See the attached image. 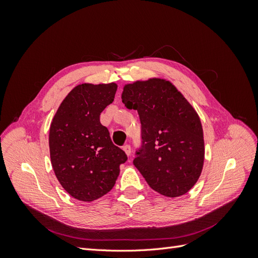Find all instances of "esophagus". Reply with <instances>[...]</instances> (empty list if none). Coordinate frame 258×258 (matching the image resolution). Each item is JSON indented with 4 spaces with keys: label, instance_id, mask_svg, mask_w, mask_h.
I'll use <instances>...</instances> for the list:
<instances>
[{
    "label": "esophagus",
    "instance_id": "34e87169",
    "mask_svg": "<svg viewBox=\"0 0 258 258\" xmlns=\"http://www.w3.org/2000/svg\"><path fill=\"white\" fill-rule=\"evenodd\" d=\"M122 150H123V152H124V153H126V155H127V156H130V154H131V146H130V145H128V144L123 145Z\"/></svg>",
    "mask_w": 258,
    "mask_h": 258
}]
</instances>
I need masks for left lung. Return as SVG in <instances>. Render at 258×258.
Here are the masks:
<instances>
[{"label":"left lung","instance_id":"1","mask_svg":"<svg viewBox=\"0 0 258 258\" xmlns=\"http://www.w3.org/2000/svg\"><path fill=\"white\" fill-rule=\"evenodd\" d=\"M122 103L137 110L142 148L134 165L162 196H182L197 183L204 168L205 140L200 117L175 86L163 79L123 86Z\"/></svg>","mask_w":258,"mask_h":258}]
</instances>
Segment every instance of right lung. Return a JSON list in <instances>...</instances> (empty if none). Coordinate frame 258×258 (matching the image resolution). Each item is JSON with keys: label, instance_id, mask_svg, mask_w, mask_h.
<instances>
[{"label": "right lung", "instance_id": "right-lung-1", "mask_svg": "<svg viewBox=\"0 0 258 258\" xmlns=\"http://www.w3.org/2000/svg\"><path fill=\"white\" fill-rule=\"evenodd\" d=\"M116 83L77 85L62 101L49 128L53 172L68 194L91 202L110 191L127 155L113 144L100 114L115 98Z\"/></svg>", "mask_w": 258, "mask_h": 258}]
</instances>
